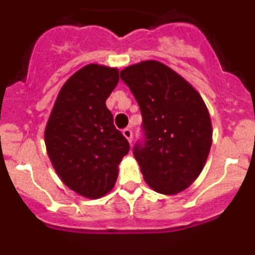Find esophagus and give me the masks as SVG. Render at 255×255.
I'll return each instance as SVG.
<instances>
[{
    "label": "esophagus",
    "mask_w": 255,
    "mask_h": 255,
    "mask_svg": "<svg viewBox=\"0 0 255 255\" xmlns=\"http://www.w3.org/2000/svg\"><path fill=\"white\" fill-rule=\"evenodd\" d=\"M123 134H124V136H125V138L130 141V143H131V140H132V131H131V130L126 128V129L123 130Z\"/></svg>",
    "instance_id": "obj_1"
}]
</instances>
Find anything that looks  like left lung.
<instances>
[{
	"label": "left lung",
	"mask_w": 255,
	"mask_h": 255,
	"mask_svg": "<svg viewBox=\"0 0 255 255\" xmlns=\"http://www.w3.org/2000/svg\"><path fill=\"white\" fill-rule=\"evenodd\" d=\"M140 107L144 147L134 155L149 188L177 194L203 170L212 145L208 108L198 91L171 67L155 60L141 61L120 73Z\"/></svg>",
	"instance_id": "obj_1"
}]
</instances>
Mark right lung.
Wrapping results in <instances>:
<instances>
[{"instance_id": "1", "label": "right lung", "mask_w": 255, "mask_h": 255, "mask_svg": "<svg viewBox=\"0 0 255 255\" xmlns=\"http://www.w3.org/2000/svg\"><path fill=\"white\" fill-rule=\"evenodd\" d=\"M119 70L89 64L66 80L44 130L51 163L62 182L89 199L114 189L119 164L130 149L106 106L119 83Z\"/></svg>"}]
</instances>
